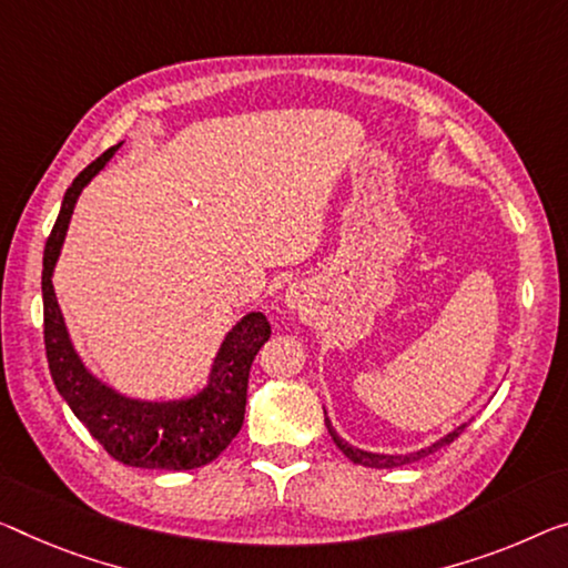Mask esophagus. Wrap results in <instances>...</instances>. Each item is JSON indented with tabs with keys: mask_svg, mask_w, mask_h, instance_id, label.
<instances>
[{
	"mask_svg": "<svg viewBox=\"0 0 568 568\" xmlns=\"http://www.w3.org/2000/svg\"><path fill=\"white\" fill-rule=\"evenodd\" d=\"M286 304H290V307H302V292H300V286H292V290L286 292Z\"/></svg>",
	"mask_w": 568,
	"mask_h": 568,
	"instance_id": "1",
	"label": "esophagus"
}]
</instances>
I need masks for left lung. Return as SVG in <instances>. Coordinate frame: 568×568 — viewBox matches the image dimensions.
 <instances>
[{
    "label": "left lung",
    "mask_w": 568,
    "mask_h": 568,
    "mask_svg": "<svg viewBox=\"0 0 568 568\" xmlns=\"http://www.w3.org/2000/svg\"><path fill=\"white\" fill-rule=\"evenodd\" d=\"M325 424H327V432H329V436H333V442L337 444V449L343 452V455L351 459V462H355V465H363V467H375V469H390V467H400V465H408V462H416V459H422V457H426V455H432V452H436L439 447H444V444H452L457 439V436L465 432V426L469 424V422H465V424H459L455 432H449L447 436H442L439 442H434V444H429V447H424V449H418V452H412V455H375V452H365V449H357V447H353V444H347L343 436H337V432L333 429V424H329V418H327V414H325Z\"/></svg>",
    "instance_id": "1"
}]
</instances>
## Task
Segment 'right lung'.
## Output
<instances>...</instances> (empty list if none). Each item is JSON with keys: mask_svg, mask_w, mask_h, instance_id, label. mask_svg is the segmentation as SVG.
Returning <instances> with one entry per match:
<instances>
[{"mask_svg": "<svg viewBox=\"0 0 568 568\" xmlns=\"http://www.w3.org/2000/svg\"><path fill=\"white\" fill-rule=\"evenodd\" d=\"M121 142L91 162L68 187L60 215L42 256V314L45 353L52 383L71 412L81 418L95 442L113 459L142 469H195L213 462L241 432L246 414L248 371L256 353L272 337V325L261 312H248L221 343L207 386L180 400L129 398L95 378L75 353L63 312L52 290V268L63 248L68 223L81 190L103 170Z\"/></svg>", "mask_w": 568, "mask_h": 568, "instance_id": "add662e5", "label": "right lung"}]
</instances>
